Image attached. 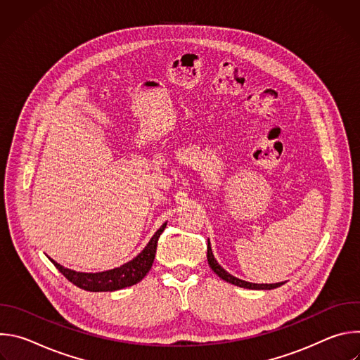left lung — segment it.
<instances>
[{"label":"left lung","instance_id":"obj_1","mask_svg":"<svg viewBox=\"0 0 360 360\" xmlns=\"http://www.w3.org/2000/svg\"><path fill=\"white\" fill-rule=\"evenodd\" d=\"M208 264L211 266V269L221 278L224 279L225 282H229L232 285H236L239 288H246V289H258V290H268V289H275V288H279L281 285H283V282H279V283H252V282H246V281H242V279H238L235 276H232L231 274H228L215 259V256L212 253V249H211V243L208 240Z\"/></svg>","mask_w":360,"mask_h":360}]
</instances>
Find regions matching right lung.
I'll use <instances>...</instances> for the list:
<instances>
[{"label": "right lung", "mask_w": 360, "mask_h": 360, "mask_svg": "<svg viewBox=\"0 0 360 360\" xmlns=\"http://www.w3.org/2000/svg\"><path fill=\"white\" fill-rule=\"evenodd\" d=\"M167 224H164L157 232L150 238L148 245L143 248V250L135 256V258L127 264H124L120 268L105 271V272H96V274H85V272H77L68 268H64L63 265L57 264L54 259L49 261L56 265V268L75 286L89 290V292H112L118 289H124L128 286H132L142 281L145 275L149 272L153 259H155L157 253V245L161 233L164 232Z\"/></svg>", "instance_id": "add662e5"}]
</instances>
